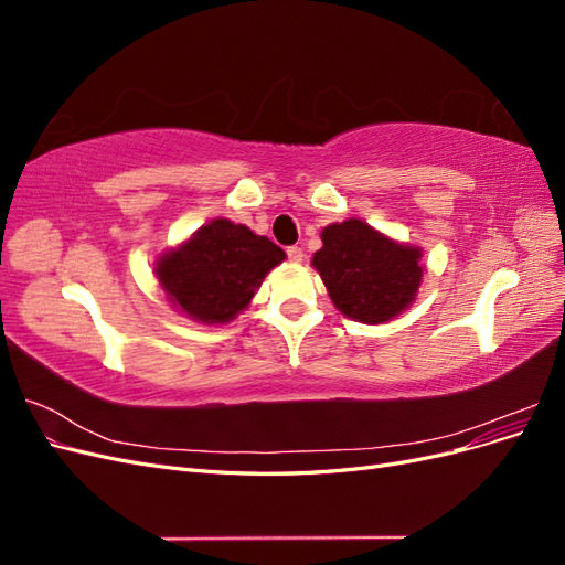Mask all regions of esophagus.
<instances>
[{
	"instance_id": "34e87169",
	"label": "esophagus",
	"mask_w": 565,
	"mask_h": 565,
	"mask_svg": "<svg viewBox=\"0 0 565 565\" xmlns=\"http://www.w3.org/2000/svg\"><path fill=\"white\" fill-rule=\"evenodd\" d=\"M287 259L292 262V264H299V262L303 259V252H301V247H297V245L287 247Z\"/></svg>"
}]
</instances>
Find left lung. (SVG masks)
<instances>
[{
  "label": "left lung",
  "mask_w": 565,
  "mask_h": 565,
  "mask_svg": "<svg viewBox=\"0 0 565 565\" xmlns=\"http://www.w3.org/2000/svg\"><path fill=\"white\" fill-rule=\"evenodd\" d=\"M419 249L388 241L365 221L349 218L322 231L313 254L337 309L361 322H386L415 299L422 282Z\"/></svg>",
  "instance_id": "left-lung-1"
}]
</instances>
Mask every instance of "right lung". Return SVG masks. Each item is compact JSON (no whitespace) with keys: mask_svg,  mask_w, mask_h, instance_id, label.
Returning <instances> with one entry per match:
<instances>
[{"mask_svg":"<svg viewBox=\"0 0 565 565\" xmlns=\"http://www.w3.org/2000/svg\"><path fill=\"white\" fill-rule=\"evenodd\" d=\"M285 252L247 226L216 218L177 252L164 254L158 278L169 301L202 322H228L241 313L266 273Z\"/></svg>","mask_w":565,"mask_h":565,"instance_id":"add662e5","label":"right lung"}]
</instances>
